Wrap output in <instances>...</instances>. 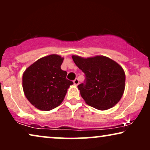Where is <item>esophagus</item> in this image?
I'll use <instances>...</instances> for the list:
<instances>
[{"mask_svg": "<svg viewBox=\"0 0 150 150\" xmlns=\"http://www.w3.org/2000/svg\"><path fill=\"white\" fill-rule=\"evenodd\" d=\"M73 82H74V84L75 85H79V80H78L77 79H76Z\"/></svg>", "mask_w": 150, "mask_h": 150, "instance_id": "obj_1", "label": "esophagus"}]
</instances>
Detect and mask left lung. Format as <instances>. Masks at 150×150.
Wrapping results in <instances>:
<instances>
[{
    "label": "left lung",
    "mask_w": 150,
    "mask_h": 150,
    "mask_svg": "<svg viewBox=\"0 0 150 150\" xmlns=\"http://www.w3.org/2000/svg\"><path fill=\"white\" fill-rule=\"evenodd\" d=\"M71 57L85 75V83L78 85V89L86 103L101 110L116 105L125 89L126 75L122 67L102 55L88 58L77 55Z\"/></svg>",
    "instance_id": "8db88e82"
}]
</instances>
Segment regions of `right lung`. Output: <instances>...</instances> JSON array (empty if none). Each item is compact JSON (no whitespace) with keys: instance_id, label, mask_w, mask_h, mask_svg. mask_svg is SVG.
<instances>
[{"instance_id":"right-lung-1","label":"right lung","mask_w":150,"mask_h":150,"mask_svg":"<svg viewBox=\"0 0 150 150\" xmlns=\"http://www.w3.org/2000/svg\"><path fill=\"white\" fill-rule=\"evenodd\" d=\"M63 57L50 54L28 67L22 75L24 93L30 103L41 110H50L62 103L67 89L73 85L61 69Z\"/></svg>"}]
</instances>
